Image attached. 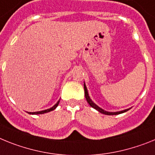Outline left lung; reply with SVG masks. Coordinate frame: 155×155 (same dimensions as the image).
Wrapping results in <instances>:
<instances>
[{
    "label": "left lung",
    "mask_w": 155,
    "mask_h": 155,
    "mask_svg": "<svg viewBox=\"0 0 155 155\" xmlns=\"http://www.w3.org/2000/svg\"><path fill=\"white\" fill-rule=\"evenodd\" d=\"M84 93H85V97H86V99H87V102L89 103V104L92 107H94V108H95L96 110H97L99 112L102 113V114H104V115H118V114H121V113H124L126 112V111H127L129 109H126L124 110V111H117V112H108V111H104V110L101 109V107H98L97 105H96L94 103V102L91 101V99L90 98V97H89V94H88V92H87V87H86V85L84 84Z\"/></svg>",
    "instance_id": "left-lung-1"
}]
</instances>
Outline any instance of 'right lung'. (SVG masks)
Masks as SVG:
<instances>
[{
  "mask_svg": "<svg viewBox=\"0 0 155 155\" xmlns=\"http://www.w3.org/2000/svg\"><path fill=\"white\" fill-rule=\"evenodd\" d=\"M59 101H58L57 102V104H56L55 105H54L53 107H51V108H49V109L44 110V111H36V112H28V113H29V114H32V115H39V114H44V113H48V112H49V111L54 110L55 108L58 107V105Z\"/></svg>",
  "mask_w": 155,
  "mask_h": 155,
  "instance_id": "1",
  "label": "right lung"
}]
</instances>
